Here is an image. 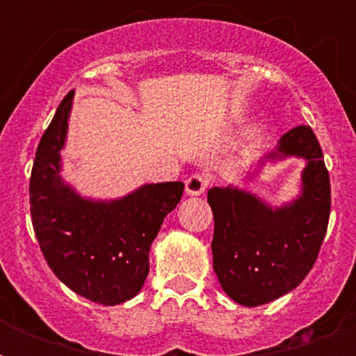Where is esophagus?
Wrapping results in <instances>:
<instances>
[{
  "instance_id": "1",
  "label": "esophagus",
  "mask_w": 356,
  "mask_h": 356,
  "mask_svg": "<svg viewBox=\"0 0 356 356\" xmlns=\"http://www.w3.org/2000/svg\"><path fill=\"white\" fill-rule=\"evenodd\" d=\"M184 186H186V194L188 195H201L209 188V179L205 175H201V173H194L184 181Z\"/></svg>"
}]
</instances>
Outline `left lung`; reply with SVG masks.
Masks as SVG:
<instances>
[{
  "instance_id": "obj_1",
  "label": "left lung",
  "mask_w": 356,
  "mask_h": 356,
  "mask_svg": "<svg viewBox=\"0 0 356 356\" xmlns=\"http://www.w3.org/2000/svg\"><path fill=\"white\" fill-rule=\"evenodd\" d=\"M303 156V194L271 209L236 188H211L212 262L223 292L245 307L270 303L312 270L329 225L331 181L320 142L309 125L282 134L271 156Z\"/></svg>"
}]
</instances>
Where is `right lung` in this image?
Masks as SVG:
<instances>
[{"mask_svg":"<svg viewBox=\"0 0 356 356\" xmlns=\"http://www.w3.org/2000/svg\"><path fill=\"white\" fill-rule=\"evenodd\" d=\"M72 99L74 90L36 147L29 181L33 229L47 266L70 290L97 305H120L144 286L151 243L184 184H145L111 203L75 194L58 175Z\"/></svg>","mask_w":356,"mask_h":356,"instance_id":"1","label":"right lung"}]
</instances>
